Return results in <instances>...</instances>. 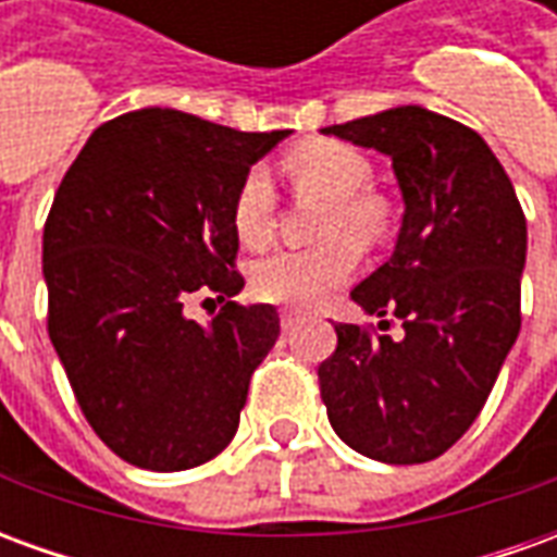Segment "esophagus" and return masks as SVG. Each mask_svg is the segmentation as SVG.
Masks as SVG:
<instances>
[{"label":"esophagus","mask_w":557,"mask_h":557,"mask_svg":"<svg viewBox=\"0 0 557 557\" xmlns=\"http://www.w3.org/2000/svg\"><path fill=\"white\" fill-rule=\"evenodd\" d=\"M298 322H301V313H295V310H283V313H280V325H283V331H295Z\"/></svg>","instance_id":"esophagus-1"}]
</instances>
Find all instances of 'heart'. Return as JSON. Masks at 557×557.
I'll return each instance as SVG.
<instances>
[{"mask_svg": "<svg viewBox=\"0 0 557 557\" xmlns=\"http://www.w3.org/2000/svg\"><path fill=\"white\" fill-rule=\"evenodd\" d=\"M286 172L304 194L322 196L315 235L301 250H274L250 271L256 298L286 307H315L358 271L363 244L387 230V208L367 194L373 170L361 151L334 139L304 143L286 158ZM232 230L247 247H262L274 232V190L262 170H247L232 196Z\"/></svg>", "mask_w": 557, "mask_h": 557, "instance_id": "obj_1", "label": "heart"}]
</instances>
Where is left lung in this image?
Wrapping results in <instances>:
<instances>
[{"label": "left lung", "mask_w": 557, "mask_h": 557, "mask_svg": "<svg viewBox=\"0 0 557 557\" xmlns=\"http://www.w3.org/2000/svg\"><path fill=\"white\" fill-rule=\"evenodd\" d=\"M394 160L403 226L385 265L351 301L397 315L406 337L337 325L319 363L327 420L351 450L414 466L450 450L478 420L522 325L525 211L478 131L423 107L325 127Z\"/></svg>", "instance_id": "left-lung-1"}]
</instances>
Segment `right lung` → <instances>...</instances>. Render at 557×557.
<instances>
[{
    "instance_id": "obj_1",
    "label": "right lung",
    "mask_w": 557,
    "mask_h": 557,
    "mask_svg": "<svg viewBox=\"0 0 557 557\" xmlns=\"http://www.w3.org/2000/svg\"><path fill=\"white\" fill-rule=\"evenodd\" d=\"M289 131L247 134L178 110L91 131L44 223L47 331L79 411L115 456L187 471L232 442L250 375L280 337L244 286L232 196ZM194 294H218L208 326Z\"/></svg>"
}]
</instances>
